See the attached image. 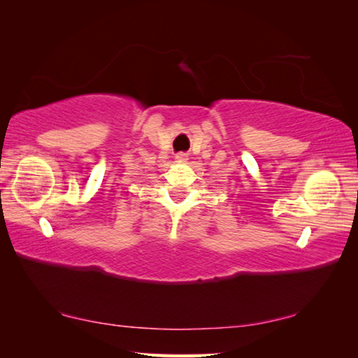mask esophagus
I'll return each instance as SVG.
<instances>
[{"label": "esophagus", "instance_id": "esophagus-1", "mask_svg": "<svg viewBox=\"0 0 358 358\" xmlns=\"http://www.w3.org/2000/svg\"><path fill=\"white\" fill-rule=\"evenodd\" d=\"M175 158H177V159H178V162H186V159H187L186 154H183V152H180V154H177V155H175Z\"/></svg>", "mask_w": 358, "mask_h": 358}]
</instances>
